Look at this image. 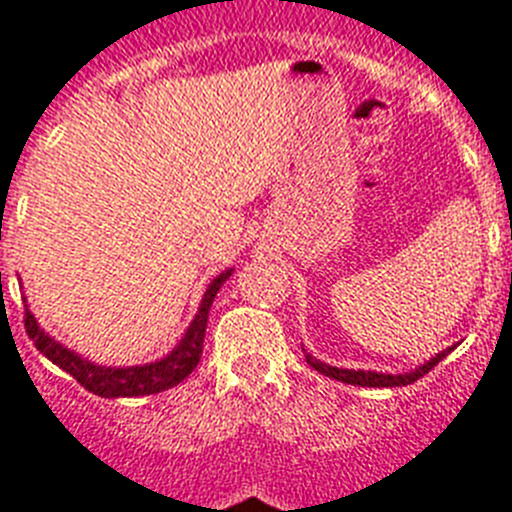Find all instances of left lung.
Here are the masks:
<instances>
[{
	"instance_id": "left-lung-1",
	"label": "left lung",
	"mask_w": 512,
	"mask_h": 512,
	"mask_svg": "<svg viewBox=\"0 0 512 512\" xmlns=\"http://www.w3.org/2000/svg\"><path fill=\"white\" fill-rule=\"evenodd\" d=\"M452 348L441 350V353H436V356L430 358V361H425V364L417 366V369H412V372H401V374L372 372V369H340V366L324 364V361H319V358L311 356V353H305V361H308L316 372L327 374V377H332V380L348 382V385H361V388H398V385H412V382L420 380L422 374H428L430 369L441 361V358H446V353H452Z\"/></svg>"
}]
</instances>
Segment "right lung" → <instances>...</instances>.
<instances>
[{
    "instance_id": "add662e5",
    "label": "right lung",
    "mask_w": 512,
    "mask_h": 512,
    "mask_svg": "<svg viewBox=\"0 0 512 512\" xmlns=\"http://www.w3.org/2000/svg\"><path fill=\"white\" fill-rule=\"evenodd\" d=\"M233 268L223 271L220 276L209 281L207 292L201 297L199 311L193 316L191 327L185 329L183 340L177 342L175 348L159 361L151 364H135V366H103L95 364L90 358H82L71 348H66L63 342L50 337L39 327V321L34 319V313L28 311L26 305V332L34 340L36 350L47 356L55 366H60L63 372H68L79 385L95 393L100 398H132V396H151V393H162L188 377L196 369L201 358V348H204V332H207V319L212 300L217 297L220 287H223Z\"/></svg>"
}]
</instances>
